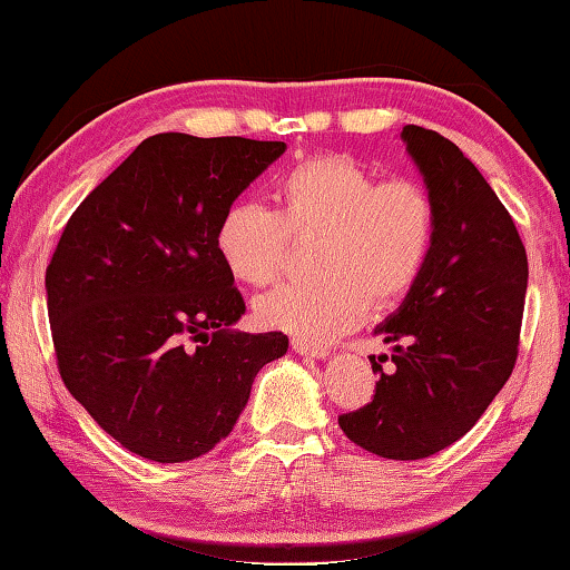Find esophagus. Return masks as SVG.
Here are the masks:
<instances>
[{
  "label": "esophagus",
  "mask_w": 570,
  "mask_h": 570,
  "mask_svg": "<svg viewBox=\"0 0 570 570\" xmlns=\"http://www.w3.org/2000/svg\"><path fill=\"white\" fill-rule=\"evenodd\" d=\"M292 350L299 352V355H309V357H327L330 355V350L324 345H317V342H306L299 337L292 340Z\"/></svg>",
  "instance_id": "1"
}]
</instances>
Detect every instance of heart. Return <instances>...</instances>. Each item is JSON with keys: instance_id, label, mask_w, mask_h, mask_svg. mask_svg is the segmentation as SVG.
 Here are the masks:
<instances>
[{"instance_id": "1", "label": "heart", "mask_w": 570, "mask_h": 570, "mask_svg": "<svg viewBox=\"0 0 570 570\" xmlns=\"http://www.w3.org/2000/svg\"><path fill=\"white\" fill-rule=\"evenodd\" d=\"M278 210L233 203L215 230V248L240 284L266 286L284 271L292 236H320L309 284H284L256 302L268 330L327 342L377 306L399 302L426 268L439 210L413 179L383 183L347 155L306 157L274 185Z\"/></svg>"}]
</instances>
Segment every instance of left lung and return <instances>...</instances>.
I'll return each mask as SVG.
<instances>
[{
	"label": "left lung",
	"instance_id": "obj_1",
	"mask_svg": "<svg viewBox=\"0 0 570 570\" xmlns=\"http://www.w3.org/2000/svg\"><path fill=\"white\" fill-rule=\"evenodd\" d=\"M411 157L439 210L426 268L375 334L393 345L370 357L373 401L342 413L340 429L370 454L426 459L482 419L518 363L528 253L508 207L454 141L403 126Z\"/></svg>",
	"mask_w": 570,
	"mask_h": 570
}]
</instances>
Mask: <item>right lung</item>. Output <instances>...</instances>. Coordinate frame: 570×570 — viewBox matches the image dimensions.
I'll return each mask as SVG.
<instances>
[{"label": "right lung", "instance_id": "1", "mask_svg": "<svg viewBox=\"0 0 570 570\" xmlns=\"http://www.w3.org/2000/svg\"><path fill=\"white\" fill-rule=\"evenodd\" d=\"M284 141L144 139L62 230L48 317L62 383L124 449L189 462L228 436L284 332H233L246 302L215 248L223 213Z\"/></svg>", "mask_w": 570, "mask_h": 570}]
</instances>
